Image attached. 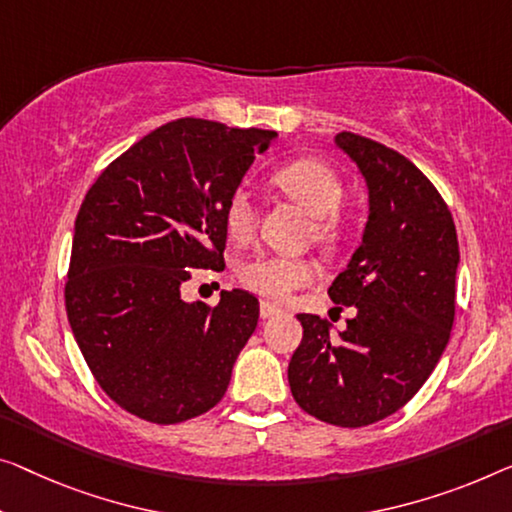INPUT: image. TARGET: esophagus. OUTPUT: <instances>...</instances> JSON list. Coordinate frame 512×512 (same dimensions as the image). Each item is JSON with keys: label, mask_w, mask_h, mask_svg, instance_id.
Listing matches in <instances>:
<instances>
[{"label": "esophagus", "mask_w": 512, "mask_h": 512, "mask_svg": "<svg viewBox=\"0 0 512 512\" xmlns=\"http://www.w3.org/2000/svg\"><path fill=\"white\" fill-rule=\"evenodd\" d=\"M259 315H262V319H271V317L282 315V310L276 308V305H271V303H262V305H259Z\"/></svg>", "instance_id": "34e87169"}]
</instances>
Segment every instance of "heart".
<instances>
[{"mask_svg": "<svg viewBox=\"0 0 512 512\" xmlns=\"http://www.w3.org/2000/svg\"><path fill=\"white\" fill-rule=\"evenodd\" d=\"M273 186L312 216V236L324 248H338L345 239V220L338 207L345 195L338 172L317 158L287 160L271 174ZM223 225L230 239L248 243L257 230V211L246 188H236L223 204ZM319 276L312 257L255 255L239 266L241 285L264 301L285 303L296 289L308 287Z\"/></svg>", "mask_w": 512, "mask_h": 512, "instance_id": "heart-1", "label": "heart"}]
</instances>
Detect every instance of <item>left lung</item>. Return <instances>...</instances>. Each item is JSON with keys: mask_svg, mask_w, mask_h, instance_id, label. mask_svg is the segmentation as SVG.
Listing matches in <instances>:
<instances>
[{"mask_svg": "<svg viewBox=\"0 0 512 512\" xmlns=\"http://www.w3.org/2000/svg\"><path fill=\"white\" fill-rule=\"evenodd\" d=\"M335 142L370 190L363 243L329 287L356 317L331 335L322 317L299 315L303 338L287 377L310 416L363 427L402 409L444 354L460 248L451 209L411 160L349 131Z\"/></svg>", "mask_w": 512, "mask_h": 512, "instance_id": "left-lung-1", "label": "left lung"}]
</instances>
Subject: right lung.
<instances>
[{
  "label": "right lung",
  "instance_id": "obj_1",
  "mask_svg": "<svg viewBox=\"0 0 512 512\" xmlns=\"http://www.w3.org/2000/svg\"><path fill=\"white\" fill-rule=\"evenodd\" d=\"M276 137L183 117L105 167L75 218L66 315L105 395L142 421L174 425L223 400L259 317L255 294L181 299L190 269L225 266L223 204Z\"/></svg>",
  "mask_w": 512,
  "mask_h": 512
}]
</instances>
